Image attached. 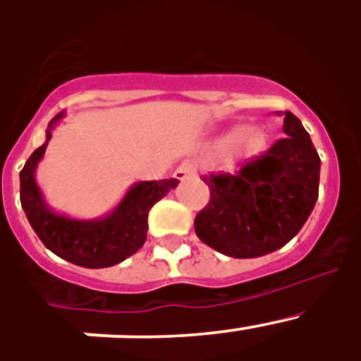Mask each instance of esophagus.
<instances>
[{
	"mask_svg": "<svg viewBox=\"0 0 361 361\" xmlns=\"http://www.w3.org/2000/svg\"><path fill=\"white\" fill-rule=\"evenodd\" d=\"M193 173H195V166L186 161L173 171V177L177 178V180H184V178H188L190 175H193Z\"/></svg>",
	"mask_w": 361,
	"mask_h": 361,
	"instance_id": "34e87169",
	"label": "esophagus"
}]
</instances>
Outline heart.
Masks as SVG:
<instances>
[{"label": "heart", "mask_w": 361, "mask_h": 361, "mask_svg": "<svg viewBox=\"0 0 361 361\" xmlns=\"http://www.w3.org/2000/svg\"><path fill=\"white\" fill-rule=\"evenodd\" d=\"M222 145H231V148L237 153H253L262 145V133L257 128H244L224 137Z\"/></svg>", "instance_id": "b5f03b06"}]
</instances>
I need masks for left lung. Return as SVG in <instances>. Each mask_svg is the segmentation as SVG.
I'll return each mask as SVG.
<instances>
[{
	"instance_id": "obj_1",
	"label": "left lung",
	"mask_w": 361,
	"mask_h": 361,
	"mask_svg": "<svg viewBox=\"0 0 361 361\" xmlns=\"http://www.w3.org/2000/svg\"><path fill=\"white\" fill-rule=\"evenodd\" d=\"M283 137L235 173L202 177L212 199L195 219L197 237L219 253L257 258L288 244L318 199L320 157L300 119L286 111Z\"/></svg>"
}]
</instances>
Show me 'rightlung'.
<instances>
[{"instance_id":"obj_1","label":"right lung","mask_w":361,"mask_h":361,"mask_svg":"<svg viewBox=\"0 0 361 361\" xmlns=\"http://www.w3.org/2000/svg\"><path fill=\"white\" fill-rule=\"evenodd\" d=\"M65 111L47 128V141L32 153L19 173L21 206L44 247L75 266L101 269L123 262L141 250L148 233V212L178 184L177 178L142 180L132 184L114 212L101 219H72L50 208L36 183V170L49 146L52 130Z\"/></svg>"}]
</instances>
